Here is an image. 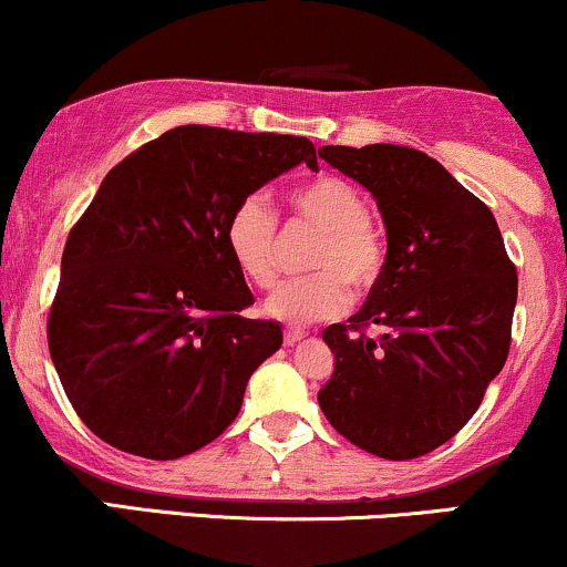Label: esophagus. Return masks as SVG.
<instances>
[{
  "label": "esophagus",
  "mask_w": 567,
  "mask_h": 567,
  "mask_svg": "<svg viewBox=\"0 0 567 567\" xmlns=\"http://www.w3.org/2000/svg\"><path fill=\"white\" fill-rule=\"evenodd\" d=\"M306 338V332L303 330H285V346H296V343H301V340Z\"/></svg>",
  "instance_id": "obj_1"
}]
</instances>
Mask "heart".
I'll return each instance as SVG.
<instances>
[{
    "label": "heart",
    "mask_w": 567,
    "mask_h": 567,
    "mask_svg": "<svg viewBox=\"0 0 567 567\" xmlns=\"http://www.w3.org/2000/svg\"><path fill=\"white\" fill-rule=\"evenodd\" d=\"M298 218L319 229L309 254L317 275L290 279L266 298L264 313L285 324H311L340 317L351 303V292H367L378 282L385 261V243L370 218V200L343 176H317L290 193ZM279 218L264 195L237 203L227 221L231 261L256 288H271L277 279Z\"/></svg>",
    "instance_id": "b5f03b06"
}]
</instances>
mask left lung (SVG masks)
<instances>
[{
  "instance_id": "left-lung-1",
  "label": "left lung",
  "mask_w": 567,
  "mask_h": 567,
  "mask_svg": "<svg viewBox=\"0 0 567 567\" xmlns=\"http://www.w3.org/2000/svg\"><path fill=\"white\" fill-rule=\"evenodd\" d=\"M319 155L378 200L388 254L367 303L322 332L336 372L317 393L353 446L414 460L454 439L509 353L517 271L488 206L401 145ZM378 326L381 336H365Z\"/></svg>"
}]
</instances>
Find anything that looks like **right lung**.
Instances as JSON below:
<instances>
[{
	"mask_svg": "<svg viewBox=\"0 0 567 567\" xmlns=\"http://www.w3.org/2000/svg\"><path fill=\"white\" fill-rule=\"evenodd\" d=\"M298 163L306 136L176 126L102 179L68 235L47 338L81 422L145 460L218 439L245 385L282 346L227 248L237 203Z\"/></svg>",
	"mask_w": 567,
	"mask_h": 567,
	"instance_id": "right-lung-1",
	"label": "right lung"
}]
</instances>
